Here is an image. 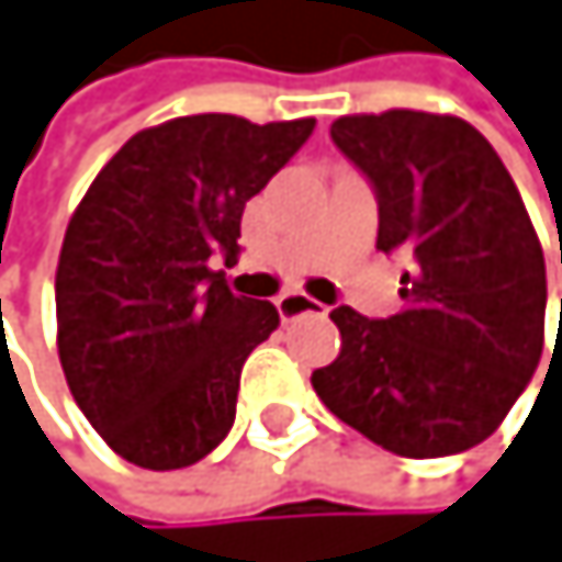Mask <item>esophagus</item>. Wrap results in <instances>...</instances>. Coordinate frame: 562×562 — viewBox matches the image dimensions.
<instances>
[{
  "mask_svg": "<svg viewBox=\"0 0 562 562\" xmlns=\"http://www.w3.org/2000/svg\"><path fill=\"white\" fill-rule=\"evenodd\" d=\"M276 310L283 319H296V316H306V313H327L319 300L306 296V293H283L276 300Z\"/></svg>",
  "mask_w": 562,
  "mask_h": 562,
  "instance_id": "esophagus-1",
  "label": "esophagus"
}]
</instances>
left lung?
<instances>
[{
  "instance_id": "8db88e82",
  "label": "left lung",
  "mask_w": 562,
  "mask_h": 562,
  "mask_svg": "<svg viewBox=\"0 0 562 562\" xmlns=\"http://www.w3.org/2000/svg\"><path fill=\"white\" fill-rule=\"evenodd\" d=\"M330 137L378 199V249L407 269L401 313H330L344 344L313 387L394 456H459L503 425L543 357L536 228L495 147L459 117L360 114L334 121Z\"/></svg>"
}]
</instances>
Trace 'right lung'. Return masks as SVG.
Masks as SVG:
<instances>
[{
	"label": "right lung",
	"instance_id": "right-lung-1",
	"mask_svg": "<svg viewBox=\"0 0 562 562\" xmlns=\"http://www.w3.org/2000/svg\"><path fill=\"white\" fill-rule=\"evenodd\" d=\"M316 121L195 114L134 134L74 212L56 269L59 363L97 435L140 469H184L235 422L246 357L279 327L235 296L212 256H235L246 202Z\"/></svg>",
	"mask_w": 562,
	"mask_h": 562
}]
</instances>
